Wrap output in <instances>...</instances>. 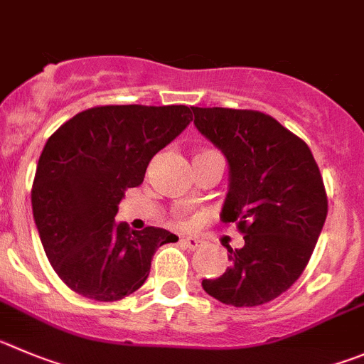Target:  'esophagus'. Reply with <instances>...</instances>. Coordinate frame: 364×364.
Instances as JSON below:
<instances>
[{
	"label": "esophagus",
	"instance_id": "obj_1",
	"mask_svg": "<svg viewBox=\"0 0 364 364\" xmlns=\"http://www.w3.org/2000/svg\"><path fill=\"white\" fill-rule=\"evenodd\" d=\"M179 242L192 251L198 250V247H201V240H198L196 237H181V239H179Z\"/></svg>",
	"mask_w": 364,
	"mask_h": 364
}]
</instances>
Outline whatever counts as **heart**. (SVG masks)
<instances>
[{"mask_svg":"<svg viewBox=\"0 0 364 364\" xmlns=\"http://www.w3.org/2000/svg\"><path fill=\"white\" fill-rule=\"evenodd\" d=\"M205 152H210V151H203V152H199V154H205ZM178 224H186V220L185 219H178Z\"/></svg>","mask_w":364,"mask_h":364,"instance_id":"obj_1","label":"heart"}]
</instances>
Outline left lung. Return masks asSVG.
Listing matches in <instances>:
<instances>
[{
  "label": "left lung",
  "instance_id": "obj_1",
  "mask_svg": "<svg viewBox=\"0 0 364 364\" xmlns=\"http://www.w3.org/2000/svg\"><path fill=\"white\" fill-rule=\"evenodd\" d=\"M193 124L230 163L224 223L244 235L232 266L203 289L233 307H257L289 289L311 260L328 201L318 163L301 138L260 111L192 107Z\"/></svg>",
  "mask_w": 364,
  "mask_h": 364
}]
</instances>
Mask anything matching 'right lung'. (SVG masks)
I'll return each mask as SVG.
<instances>
[{
	"mask_svg": "<svg viewBox=\"0 0 364 364\" xmlns=\"http://www.w3.org/2000/svg\"><path fill=\"white\" fill-rule=\"evenodd\" d=\"M192 122L186 105H95L60 125L37 163L32 210L44 253L77 294L117 301L140 289L156 250L178 237L114 223L127 188Z\"/></svg>",
	"mask_w": 364,
	"mask_h": 364,
	"instance_id": "obj_1",
	"label": "right lung"
}]
</instances>
